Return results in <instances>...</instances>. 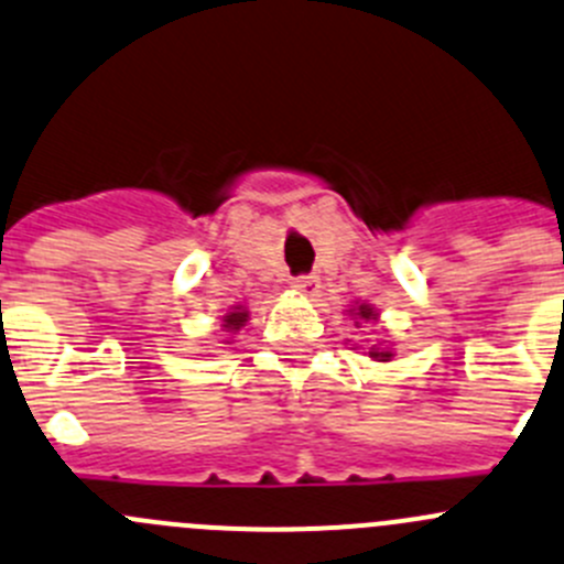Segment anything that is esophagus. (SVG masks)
I'll list each match as a JSON object with an SVG mask.
<instances>
[{"instance_id": "esophagus-1", "label": "esophagus", "mask_w": 564, "mask_h": 564, "mask_svg": "<svg viewBox=\"0 0 564 564\" xmlns=\"http://www.w3.org/2000/svg\"><path fill=\"white\" fill-rule=\"evenodd\" d=\"M292 289L303 297H316L319 294V278L316 275H297L292 281Z\"/></svg>"}]
</instances>
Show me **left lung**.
Segmentation results:
<instances>
[{
	"label": "left lung",
	"instance_id": "8db88e82",
	"mask_svg": "<svg viewBox=\"0 0 564 564\" xmlns=\"http://www.w3.org/2000/svg\"><path fill=\"white\" fill-rule=\"evenodd\" d=\"M349 316H352L355 319V325L360 327V322H377L380 319V311L375 308V305H369V303H355L352 308H349ZM391 347H386V344H371V349H369V358H375V360H391Z\"/></svg>",
	"mask_w": 564,
	"mask_h": 564
}]
</instances>
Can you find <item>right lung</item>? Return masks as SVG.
Wrapping results in <instances>:
<instances>
[{"label": "right lung", "instance_id": "right-lung-1", "mask_svg": "<svg viewBox=\"0 0 564 564\" xmlns=\"http://www.w3.org/2000/svg\"><path fill=\"white\" fill-rule=\"evenodd\" d=\"M248 319H250V311L245 308V305H231V308H228V314L223 316L220 330L226 333L228 338H234L245 325H248Z\"/></svg>", "mask_w": 564, "mask_h": 564}]
</instances>
